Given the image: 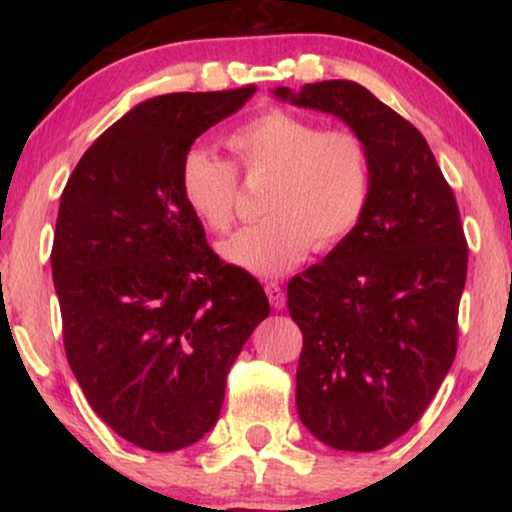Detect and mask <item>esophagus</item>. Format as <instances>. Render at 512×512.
<instances>
[{"label": "esophagus", "instance_id": "34e87169", "mask_svg": "<svg viewBox=\"0 0 512 512\" xmlns=\"http://www.w3.org/2000/svg\"><path fill=\"white\" fill-rule=\"evenodd\" d=\"M265 293H268L270 305L275 307V310H282V307L286 305V296H284L282 286H279L277 282H268V284H265Z\"/></svg>", "mask_w": 512, "mask_h": 512}]
</instances>
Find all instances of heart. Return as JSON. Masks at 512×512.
I'll list each match as a JSON object with an SVG mask.
<instances>
[{"label": "heart", "mask_w": 512, "mask_h": 512, "mask_svg": "<svg viewBox=\"0 0 512 512\" xmlns=\"http://www.w3.org/2000/svg\"><path fill=\"white\" fill-rule=\"evenodd\" d=\"M249 179L270 177L263 195L268 219L221 244V256L258 277H277L307 251L331 249L361 221L370 193V158L359 135L321 130L289 109H265L228 135ZM181 198L214 233L235 221L237 174L216 153L195 146L181 160Z\"/></svg>", "instance_id": "1"}]
</instances>
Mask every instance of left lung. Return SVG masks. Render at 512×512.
Returning <instances> with one entry per match:
<instances>
[{"label": "left lung", "mask_w": 512, "mask_h": 512, "mask_svg": "<svg viewBox=\"0 0 512 512\" xmlns=\"http://www.w3.org/2000/svg\"><path fill=\"white\" fill-rule=\"evenodd\" d=\"M272 95L340 118L368 149L361 221L291 279L286 305L303 331L300 422L335 450H382L422 417L457 354L468 265L457 200L422 132L359 83Z\"/></svg>", "instance_id": "left-lung-1"}]
</instances>
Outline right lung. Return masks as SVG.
Returning a JSON list of instances; mask_svg holds the SVG:
<instances>
[{"mask_svg": "<svg viewBox=\"0 0 512 512\" xmlns=\"http://www.w3.org/2000/svg\"><path fill=\"white\" fill-rule=\"evenodd\" d=\"M256 86L139 102L74 167L53 237L69 368L128 443L174 452L219 419L226 375L270 314L256 277L209 249L181 160Z\"/></svg>", "mask_w": 512, "mask_h": 512, "instance_id": "1", "label": "right lung"}]
</instances>
